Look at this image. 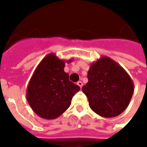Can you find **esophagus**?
<instances>
[{"label": "esophagus", "instance_id": "34e87169", "mask_svg": "<svg viewBox=\"0 0 147 147\" xmlns=\"http://www.w3.org/2000/svg\"><path fill=\"white\" fill-rule=\"evenodd\" d=\"M77 85L80 86V88H82V86H83V83H82L81 81H79V82H77Z\"/></svg>", "mask_w": 147, "mask_h": 147}]
</instances>
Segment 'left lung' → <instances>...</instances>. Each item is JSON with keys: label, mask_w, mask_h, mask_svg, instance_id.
Wrapping results in <instances>:
<instances>
[{"label": "left lung", "mask_w": 147, "mask_h": 147, "mask_svg": "<svg viewBox=\"0 0 147 147\" xmlns=\"http://www.w3.org/2000/svg\"><path fill=\"white\" fill-rule=\"evenodd\" d=\"M87 78L82 90L94 113L103 117H114L126 109L133 95L134 83L118 63L102 57L90 65Z\"/></svg>", "instance_id": "8db88e82"}]
</instances>
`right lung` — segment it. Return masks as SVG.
<instances>
[{
  "label": "right lung",
  "mask_w": 147,
  "mask_h": 147,
  "mask_svg": "<svg viewBox=\"0 0 147 147\" xmlns=\"http://www.w3.org/2000/svg\"><path fill=\"white\" fill-rule=\"evenodd\" d=\"M65 61L54 54L45 56L34 71L27 88V99L35 113L46 120L60 117L70 106L80 86L69 80Z\"/></svg>",
  "instance_id": "1"
}]
</instances>
